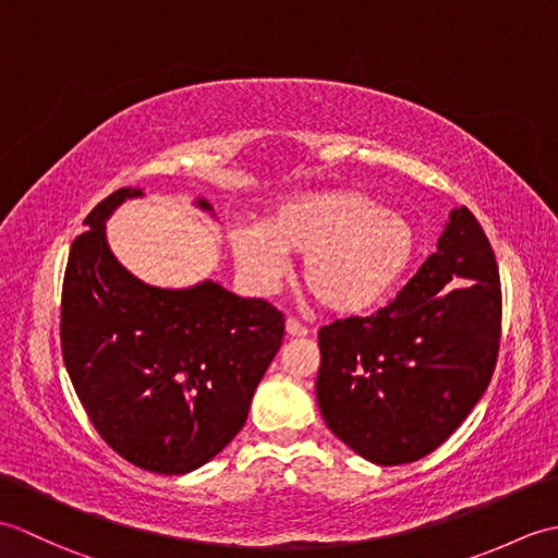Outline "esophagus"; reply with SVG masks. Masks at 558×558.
<instances>
[{"label":"esophagus","instance_id":"esophagus-1","mask_svg":"<svg viewBox=\"0 0 558 558\" xmlns=\"http://www.w3.org/2000/svg\"><path fill=\"white\" fill-rule=\"evenodd\" d=\"M286 330H288L290 338H304L306 333H310V328L302 326V324L298 322V318H288V322H286Z\"/></svg>","mask_w":558,"mask_h":558}]
</instances>
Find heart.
Returning <instances> with one entry per match:
<instances>
[{"instance_id":"obj_1","label":"heart","mask_w":558,"mask_h":558,"mask_svg":"<svg viewBox=\"0 0 558 558\" xmlns=\"http://www.w3.org/2000/svg\"><path fill=\"white\" fill-rule=\"evenodd\" d=\"M236 264L260 288L302 256V286L322 310L354 316L374 310L417 258L414 225L360 192H326L286 201L264 230L240 225L230 234Z\"/></svg>"}]
</instances>
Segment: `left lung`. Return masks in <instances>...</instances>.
I'll return each mask as SVG.
<instances>
[{
	"label": "left lung",
	"mask_w": 558,
	"mask_h": 558,
	"mask_svg": "<svg viewBox=\"0 0 558 558\" xmlns=\"http://www.w3.org/2000/svg\"><path fill=\"white\" fill-rule=\"evenodd\" d=\"M499 340V266L462 206L396 300L318 330V408L354 453L405 465L441 446L477 405Z\"/></svg>",
	"instance_id": "left-lung-1"
}]
</instances>
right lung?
I'll list each match as a JSON object with an SVG mask.
<instances>
[{
    "instance_id": "add662e5",
    "label": "right lung",
    "mask_w": 558,
    "mask_h": 558,
    "mask_svg": "<svg viewBox=\"0 0 558 558\" xmlns=\"http://www.w3.org/2000/svg\"><path fill=\"white\" fill-rule=\"evenodd\" d=\"M141 189H117L71 244L59 340L71 384L117 456L158 475H184L242 429L254 390L286 336L266 300L216 282L160 290L136 280L105 242V220ZM198 206L210 204L198 198Z\"/></svg>"
}]
</instances>
